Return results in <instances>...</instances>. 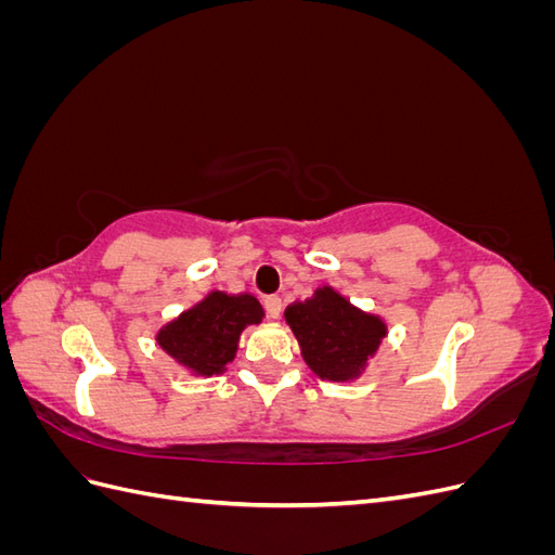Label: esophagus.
Returning a JSON list of instances; mask_svg holds the SVG:
<instances>
[{
  "mask_svg": "<svg viewBox=\"0 0 555 555\" xmlns=\"http://www.w3.org/2000/svg\"><path fill=\"white\" fill-rule=\"evenodd\" d=\"M263 308H266L268 317L280 319V314H282V300L278 296H266L263 298Z\"/></svg>",
  "mask_w": 555,
  "mask_h": 555,
  "instance_id": "1",
  "label": "esophagus"
}]
</instances>
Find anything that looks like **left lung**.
<instances>
[{
    "mask_svg": "<svg viewBox=\"0 0 555 555\" xmlns=\"http://www.w3.org/2000/svg\"><path fill=\"white\" fill-rule=\"evenodd\" d=\"M284 319L296 335L300 357L326 382H354L363 375L382 340L386 322L363 312L333 287H319L306 300H296Z\"/></svg>",
    "mask_w": 555,
    "mask_h": 555,
    "instance_id": "obj_1",
    "label": "left lung"
}]
</instances>
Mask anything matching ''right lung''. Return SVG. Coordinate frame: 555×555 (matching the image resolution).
<instances>
[{
  "label": "right lung",
  "mask_w": 555,
  "mask_h": 555,
  "mask_svg": "<svg viewBox=\"0 0 555 555\" xmlns=\"http://www.w3.org/2000/svg\"><path fill=\"white\" fill-rule=\"evenodd\" d=\"M263 308L251 294L210 292L173 322L164 324L155 340L184 371L196 377L222 375L236 359L241 333L261 324Z\"/></svg>",
  "instance_id": "1"
}]
</instances>
